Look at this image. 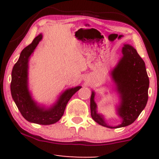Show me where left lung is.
Listing matches in <instances>:
<instances>
[{
  "label": "left lung",
  "mask_w": 159,
  "mask_h": 159,
  "mask_svg": "<svg viewBox=\"0 0 159 159\" xmlns=\"http://www.w3.org/2000/svg\"><path fill=\"white\" fill-rule=\"evenodd\" d=\"M122 54L123 57L111 72L112 79L120 94L117 114L122 118V123L114 127L107 125L102 115L97 113L93 91L90 97L92 118L99 125L111 129L125 127L134 123L145 108L148 100L149 80L145 63L130 45H124Z\"/></svg>",
  "instance_id": "obj_1"
}]
</instances>
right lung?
<instances>
[{
    "label": "right lung",
    "mask_w": 159,
    "mask_h": 159,
    "mask_svg": "<svg viewBox=\"0 0 159 159\" xmlns=\"http://www.w3.org/2000/svg\"><path fill=\"white\" fill-rule=\"evenodd\" d=\"M42 39L43 35H38L21 52L19 60L12 68L10 90L16 106L25 120L39 125H51L61 120L69 99L81 87L78 86L65 90L57 102L48 109L40 107L33 99L27 84L28 61Z\"/></svg>",
    "instance_id": "add662e5"
}]
</instances>
